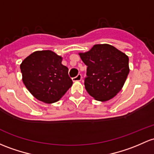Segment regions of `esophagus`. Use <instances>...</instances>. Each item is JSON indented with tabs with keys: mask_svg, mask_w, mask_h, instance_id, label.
<instances>
[{
	"mask_svg": "<svg viewBox=\"0 0 154 154\" xmlns=\"http://www.w3.org/2000/svg\"><path fill=\"white\" fill-rule=\"evenodd\" d=\"M82 79V75L80 74H79L77 76V77H73L72 78V80L73 82H76V81H80Z\"/></svg>",
	"mask_w": 154,
	"mask_h": 154,
	"instance_id": "esophagus-1",
	"label": "esophagus"
}]
</instances>
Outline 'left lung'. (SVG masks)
I'll return each mask as SVG.
<instances>
[{"instance_id": "8db88e82", "label": "left lung", "mask_w": 154, "mask_h": 154, "mask_svg": "<svg viewBox=\"0 0 154 154\" xmlns=\"http://www.w3.org/2000/svg\"><path fill=\"white\" fill-rule=\"evenodd\" d=\"M80 56L87 66L84 85L91 96L105 102L120 91L129 73L125 54L111 45L97 44Z\"/></svg>"}]
</instances>
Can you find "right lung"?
<instances>
[{
	"label": "right lung",
	"mask_w": 154,
	"mask_h": 154,
	"mask_svg": "<svg viewBox=\"0 0 154 154\" xmlns=\"http://www.w3.org/2000/svg\"><path fill=\"white\" fill-rule=\"evenodd\" d=\"M61 62L60 56L45 50L31 54L20 65L24 85L40 101L55 103L72 85L69 69Z\"/></svg>",
	"instance_id": "add662e5"
}]
</instances>
